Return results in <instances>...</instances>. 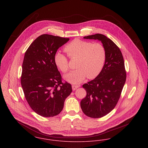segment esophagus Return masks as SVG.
<instances>
[{"mask_svg":"<svg viewBox=\"0 0 148 148\" xmlns=\"http://www.w3.org/2000/svg\"><path fill=\"white\" fill-rule=\"evenodd\" d=\"M79 85H72V90H76L77 88H79Z\"/></svg>","mask_w":148,"mask_h":148,"instance_id":"1","label":"esophagus"}]
</instances>
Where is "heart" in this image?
Masks as SVG:
<instances>
[{
    "mask_svg": "<svg viewBox=\"0 0 148 148\" xmlns=\"http://www.w3.org/2000/svg\"><path fill=\"white\" fill-rule=\"evenodd\" d=\"M65 51L71 59H78L76 70L71 71L64 76V79L71 84L81 82L87 77L92 79L96 77L104 66L106 58L104 47L99 42L75 39L64 48ZM56 66L63 72L69 69L67 58L60 52L54 56Z\"/></svg>",
    "mask_w": 148,
    "mask_h": 148,
    "instance_id": "heart-1",
    "label": "heart"
}]
</instances>
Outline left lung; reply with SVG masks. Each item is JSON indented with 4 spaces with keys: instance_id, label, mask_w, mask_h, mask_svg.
<instances>
[{
    "instance_id": "left-lung-1",
    "label": "left lung",
    "mask_w": 148,
    "mask_h": 148,
    "mask_svg": "<svg viewBox=\"0 0 148 148\" xmlns=\"http://www.w3.org/2000/svg\"><path fill=\"white\" fill-rule=\"evenodd\" d=\"M84 39L98 40L106 51L105 63L100 73L82 85L86 96L80 103L85 115L91 118H101L114 108L120 98L126 79L124 59L118 47L105 35L97 34Z\"/></svg>"
}]
</instances>
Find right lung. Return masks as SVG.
I'll list each match as a JSON object with an SVG mask.
<instances>
[{"label":"right lung","mask_w":148,"mask_h":148,"mask_svg":"<svg viewBox=\"0 0 148 148\" xmlns=\"http://www.w3.org/2000/svg\"><path fill=\"white\" fill-rule=\"evenodd\" d=\"M69 40L43 34L31 43L25 54L21 78L22 88L30 107L41 116L58 115L72 92L71 85L62 82L54 62L57 50Z\"/></svg>","instance_id":"add662e5"}]
</instances>
